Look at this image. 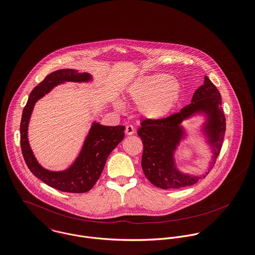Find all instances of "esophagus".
Listing matches in <instances>:
<instances>
[{
    "label": "esophagus",
    "mask_w": 255,
    "mask_h": 255,
    "mask_svg": "<svg viewBox=\"0 0 255 255\" xmlns=\"http://www.w3.org/2000/svg\"><path fill=\"white\" fill-rule=\"evenodd\" d=\"M125 133L127 135H133L135 133V128L132 125H127L125 129Z\"/></svg>",
    "instance_id": "obj_1"
}]
</instances>
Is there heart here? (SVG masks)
I'll return each instance as SVG.
<instances>
[{
	"mask_svg": "<svg viewBox=\"0 0 255 255\" xmlns=\"http://www.w3.org/2000/svg\"><path fill=\"white\" fill-rule=\"evenodd\" d=\"M182 87L174 77L155 74L133 82L127 89L128 98L138 104V111L148 119L158 120L167 116L181 97ZM115 106L123 108V102L116 100Z\"/></svg>",
	"mask_w": 255,
	"mask_h": 255,
	"instance_id": "obj_1",
	"label": "heart"
}]
</instances>
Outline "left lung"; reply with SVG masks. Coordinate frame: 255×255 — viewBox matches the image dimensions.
Here are the masks:
<instances>
[{"label":"left lung","mask_w":255,"mask_h":255,"mask_svg":"<svg viewBox=\"0 0 255 255\" xmlns=\"http://www.w3.org/2000/svg\"><path fill=\"white\" fill-rule=\"evenodd\" d=\"M222 98L210 79L205 76L204 84L196 90L191 103L166 118L146 119L141 122L138 135L144 151L142 168L150 182L161 189H177L195 184L212 169L222 148L226 131V118L222 108ZM195 117L203 119L194 136L200 138L211 153L201 174L181 171L176 162V152L189 137V130L183 123Z\"/></svg>","instance_id":"1"}]
</instances>
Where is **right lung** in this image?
<instances>
[{"instance_id": "1", "label": "right lung", "mask_w": 255, "mask_h": 255, "mask_svg": "<svg viewBox=\"0 0 255 255\" xmlns=\"http://www.w3.org/2000/svg\"><path fill=\"white\" fill-rule=\"evenodd\" d=\"M90 73L61 69L49 74L28 97L20 121V146L26 165L40 180L55 189L70 193H85L93 188L102 174L106 159L124 139L125 126H105L93 121L83 147L76 159L63 170H50L35 157L28 141V125L35 103L54 88L65 83H92Z\"/></svg>"}]
</instances>
